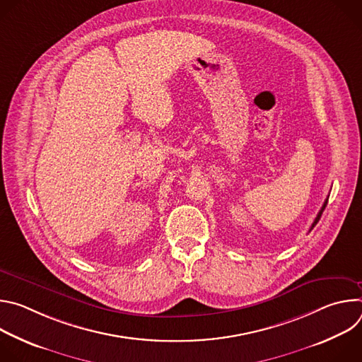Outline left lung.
<instances>
[{
  "mask_svg": "<svg viewBox=\"0 0 362 362\" xmlns=\"http://www.w3.org/2000/svg\"><path fill=\"white\" fill-rule=\"evenodd\" d=\"M327 203H328V199L324 202V204H322V208H321V211H320V214L317 215V218H315V221H314V223H313V226H311V229H309V230H313L314 229V226L318 223V221L321 219V215H322V212H324V209H325V206H327Z\"/></svg>",
  "mask_w": 362,
  "mask_h": 362,
  "instance_id": "8db88e82",
  "label": "left lung"
}]
</instances>
